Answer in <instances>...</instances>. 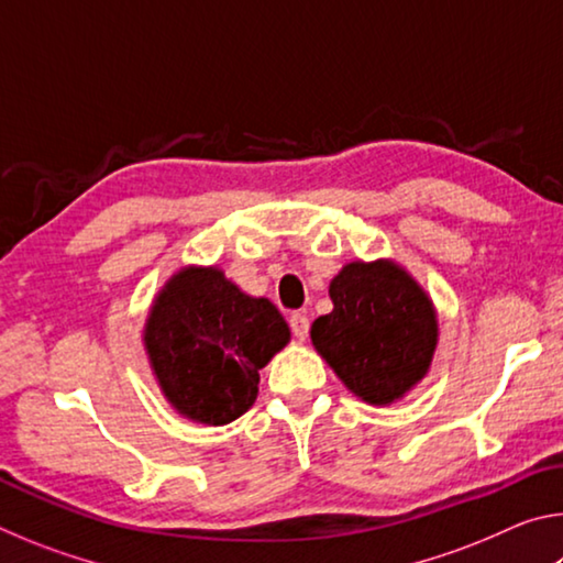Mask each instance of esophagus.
<instances>
[{
	"instance_id": "34e87169",
	"label": "esophagus",
	"mask_w": 563,
	"mask_h": 563,
	"mask_svg": "<svg viewBox=\"0 0 563 563\" xmlns=\"http://www.w3.org/2000/svg\"><path fill=\"white\" fill-rule=\"evenodd\" d=\"M290 330H292V335L298 338V340L308 338V330H310L308 316H305V312H292V316H290Z\"/></svg>"
}]
</instances>
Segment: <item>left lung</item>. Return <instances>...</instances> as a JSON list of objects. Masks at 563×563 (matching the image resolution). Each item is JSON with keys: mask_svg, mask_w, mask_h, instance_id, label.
I'll use <instances>...</instances> for the list:
<instances>
[{"mask_svg": "<svg viewBox=\"0 0 563 563\" xmlns=\"http://www.w3.org/2000/svg\"><path fill=\"white\" fill-rule=\"evenodd\" d=\"M332 312L312 322V345L369 405H389L427 375L437 316L424 290L389 261L350 263L330 283Z\"/></svg>", "mask_w": 563, "mask_h": 563, "instance_id": "obj_1", "label": "left lung"}]
</instances>
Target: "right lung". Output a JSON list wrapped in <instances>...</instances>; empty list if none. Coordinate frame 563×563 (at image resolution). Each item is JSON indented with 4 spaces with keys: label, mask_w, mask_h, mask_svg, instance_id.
Masks as SVG:
<instances>
[{
    "label": "right lung",
    "mask_w": 563,
    "mask_h": 563,
    "mask_svg": "<svg viewBox=\"0 0 563 563\" xmlns=\"http://www.w3.org/2000/svg\"><path fill=\"white\" fill-rule=\"evenodd\" d=\"M144 335L168 402L203 424H228L255 402L258 369L290 330L271 300L247 298L216 268H188L161 290Z\"/></svg>",
    "instance_id": "add662e5"
}]
</instances>
